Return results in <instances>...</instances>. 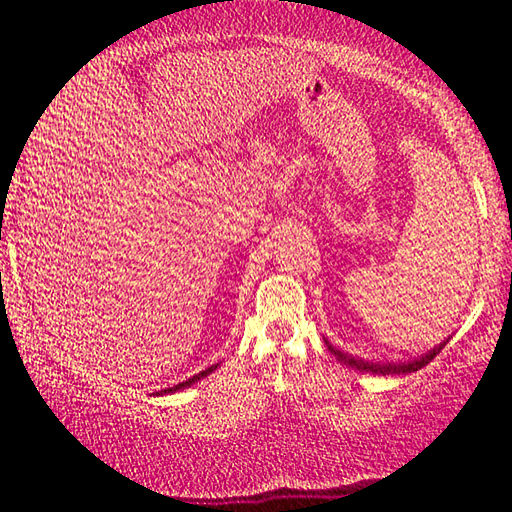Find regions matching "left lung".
Returning a JSON list of instances; mask_svg holds the SVG:
<instances>
[{
  "mask_svg": "<svg viewBox=\"0 0 512 512\" xmlns=\"http://www.w3.org/2000/svg\"><path fill=\"white\" fill-rule=\"evenodd\" d=\"M445 343L436 345V348L429 350L427 354H422V357H418V359L404 361V363H372V361H363L359 357H352V354H345L341 350H336L334 345H329V343H327V350L334 354L336 361H341V363H345V366H350V368H357L361 372H372V375H409V372H415V370H420V368L427 366V363L433 357H436L440 350L445 348Z\"/></svg>",
  "mask_w": 512,
  "mask_h": 512,
  "instance_id": "left-lung-1",
  "label": "left lung"
}]
</instances>
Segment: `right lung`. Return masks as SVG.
<instances>
[{"label":"right lung","mask_w":512,"mask_h":512,"mask_svg":"<svg viewBox=\"0 0 512 512\" xmlns=\"http://www.w3.org/2000/svg\"><path fill=\"white\" fill-rule=\"evenodd\" d=\"M212 370H216V366H210V368H205L203 372H198V375H194V377H189L187 381H180V384H176V386H171V388H164V391H158V393H153V395H169V393H176V391H183V388H189L192 384H196L198 379H203V377H207L210 375Z\"/></svg>","instance_id":"obj_1"}]
</instances>
